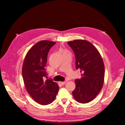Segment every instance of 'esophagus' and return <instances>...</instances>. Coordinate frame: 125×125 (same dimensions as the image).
<instances>
[{"label":"esophagus","mask_w":125,"mask_h":125,"mask_svg":"<svg viewBox=\"0 0 125 125\" xmlns=\"http://www.w3.org/2000/svg\"><path fill=\"white\" fill-rule=\"evenodd\" d=\"M66 82H65V81H64V82H60V84H61L62 85H63L64 84H65Z\"/></svg>","instance_id":"1"}]
</instances>
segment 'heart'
<instances>
[{"instance_id":"1","label":"heart","mask_w":125,"mask_h":125,"mask_svg":"<svg viewBox=\"0 0 125 125\" xmlns=\"http://www.w3.org/2000/svg\"><path fill=\"white\" fill-rule=\"evenodd\" d=\"M62 52L63 53V54H67V52L66 51H65V50H62Z\"/></svg>"}]
</instances>
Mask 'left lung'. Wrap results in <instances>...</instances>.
I'll use <instances>...</instances> for the list:
<instances>
[{"instance_id":"obj_1","label":"left lung","mask_w":125,"mask_h":125,"mask_svg":"<svg viewBox=\"0 0 125 125\" xmlns=\"http://www.w3.org/2000/svg\"><path fill=\"white\" fill-rule=\"evenodd\" d=\"M68 44L75 56V67L82 73L81 79L75 80L73 91L74 99L79 103H87L95 98L103 88L105 67L101 54L90 42L77 40Z\"/></svg>"}]
</instances>
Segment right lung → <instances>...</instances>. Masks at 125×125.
<instances>
[{
    "label": "right lung",
    "mask_w": 125,
    "mask_h": 125,
    "mask_svg": "<svg viewBox=\"0 0 125 125\" xmlns=\"http://www.w3.org/2000/svg\"><path fill=\"white\" fill-rule=\"evenodd\" d=\"M56 42L41 41L30 49L22 66L24 84L30 95L41 105H48L55 99L59 86L52 79L44 80L47 73L45 67L50 48Z\"/></svg>",
    "instance_id": "obj_1"
}]
</instances>
